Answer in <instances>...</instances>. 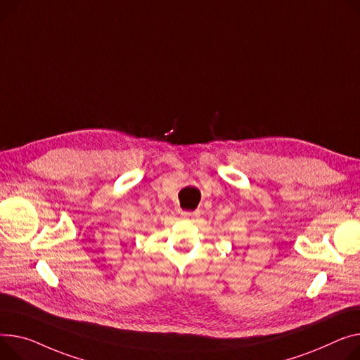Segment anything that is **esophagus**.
I'll use <instances>...</instances> for the list:
<instances>
[{"label":"esophagus","instance_id":"34e87169","mask_svg":"<svg viewBox=\"0 0 360 360\" xmlns=\"http://www.w3.org/2000/svg\"><path fill=\"white\" fill-rule=\"evenodd\" d=\"M181 215H182V219H185V220H193V219L198 217L200 212L198 211H182Z\"/></svg>","mask_w":360,"mask_h":360}]
</instances>
